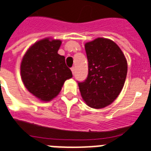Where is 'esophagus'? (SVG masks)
Wrapping results in <instances>:
<instances>
[{
	"label": "esophagus",
	"mask_w": 151,
	"mask_h": 151,
	"mask_svg": "<svg viewBox=\"0 0 151 151\" xmlns=\"http://www.w3.org/2000/svg\"><path fill=\"white\" fill-rule=\"evenodd\" d=\"M71 72H72V74L74 75V72H75V68H74V67L71 68Z\"/></svg>",
	"instance_id": "obj_1"
}]
</instances>
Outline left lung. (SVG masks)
<instances>
[{"label": "left lung", "instance_id": "left-lung-1", "mask_svg": "<svg viewBox=\"0 0 151 151\" xmlns=\"http://www.w3.org/2000/svg\"><path fill=\"white\" fill-rule=\"evenodd\" d=\"M88 75L78 83L83 99L88 106L100 109L114 101L123 89L127 73L124 54L114 41L97 38L85 44Z\"/></svg>", "mask_w": 151, "mask_h": 151}]
</instances>
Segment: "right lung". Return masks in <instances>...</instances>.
<instances>
[{"mask_svg":"<svg viewBox=\"0 0 151 151\" xmlns=\"http://www.w3.org/2000/svg\"><path fill=\"white\" fill-rule=\"evenodd\" d=\"M61 40L45 38L29 47L20 63V76L30 93L42 101H51L72 77L65 57L58 54Z\"/></svg>","mask_w":151,"mask_h":151,"instance_id":"add662e5","label":"right lung"}]
</instances>
